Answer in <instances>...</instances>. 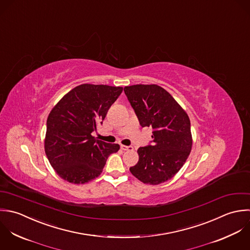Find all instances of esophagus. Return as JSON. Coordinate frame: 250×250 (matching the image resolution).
Here are the masks:
<instances>
[{
    "label": "esophagus",
    "mask_w": 250,
    "mask_h": 250,
    "mask_svg": "<svg viewBox=\"0 0 250 250\" xmlns=\"http://www.w3.org/2000/svg\"><path fill=\"white\" fill-rule=\"evenodd\" d=\"M120 148H121L122 150H125V151H131V150L134 149L133 146H121Z\"/></svg>",
    "instance_id": "esophagus-1"
}]
</instances>
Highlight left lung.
Here are the masks:
<instances>
[{"mask_svg":"<svg viewBox=\"0 0 250 250\" xmlns=\"http://www.w3.org/2000/svg\"><path fill=\"white\" fill-rule=\"evenodd\" d=\"M124 92L142 127L153 129V146L138 149L139 162L130 171L144 183H163L173 177L190 154L193 143L190 119L159 85H131L126 86Z\"/></svg>","mask_w":250,"mask_h":250,"instance_id":"obj_1","label":"left lung"}]
</instances>
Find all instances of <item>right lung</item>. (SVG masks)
I'll use <instances>...</instances> for the list:
<instances>
[{"label":"right lung","mask_w":250,"mask_h":250,"mask_svg":"<svg viewBox=\"0 0 250 250\" xmlns=\"http://www.w3.org/2000/svg\"><path fill=\"white\" fill-rule=\"evenodd\" d=\"M123 87L82 84L68 92L46 121L44 150L50 165L64 180L84 184L98 177L107 157L119 150L91 135L104 119Z\"/></svg>","instance_id":"right-lung-1"}]
</instances>
